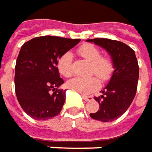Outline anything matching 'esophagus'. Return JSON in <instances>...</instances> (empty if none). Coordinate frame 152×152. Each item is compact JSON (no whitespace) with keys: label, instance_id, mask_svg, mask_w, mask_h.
<instances>
[{"label":"esophagus","instance_id":"obj_1","mask_svg":"<svg viewBox=\"0 0 152 152\" xmlns=\"http://www.w3.org/2000/svg\"><path fill=\"white\" fill-rule=\"evenodd\" d=\"M82 97H83V99L85 100V101H91L92 99H93V96H82Z\"/></svg>","mask_w":152,"mask_h":152}]
</instances>
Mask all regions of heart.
<instances>
[{
  "mask_svg": "<svg viewBox=\"0 0 152 152\" xmlns=\"http://www.w3.org/2000/svg\"><path fill=\"white\" fill-rule=\"evenodd\" d=\"M80 56L91 63L90 73L96 74L102 81H107L114 72V64L109 57L102 56L100 50L91 43L83 44L78 50ZM59 72L65 77H69L72 72V56L69 52L65 53L57 61ZM67 87L82 94H90L100 86V81L96 76L74 77L66 83Z\"/></svg>",
  "mask_w": 152,
  "mask_h": 152,
  "instance_id": "obj_1",
  "label": "heart"
}]
</instances>
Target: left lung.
Here are the masks:
<instances>
[{
	"instance_id": "obj_1",
	"label": "left lung",
	"mask_w": 152,
	"mask_h": 152,
	"mask_svg": "<svg viewBox=\"0 0 152 152\" xmlns=\"http://www.w3.org/2000/svg\"><path fill=\"white\" fill-rule=\"evenodd\" d=\"M86 41L107 50L115 68L108 85L102 91V95L95 97L99 110L90 116L100 121H113L127 110L136 95L140 72L135 52L116 40L94 38Z\"/></svg>"
}]
</instances>
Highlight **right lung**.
Masks as SVG:
<instances>
[{
	"instance_id": "1",
	"label": "right lung",
	"mask_w": 152,
	"mask_h": 152,
	"mask_svg": "<svg viewBox=\"0 0 152 152\" xmlns=\"http://www.w3.org/2000/svg\"><path fill=\"white\" fill-rule=\"evenodd\" d=\"M80 39L37 37L21 47L15 66V92L23 110L34 120L45 121L60 114L64 105V83L57 68L59 58Z\"/></svg>"
}]
</instances>
